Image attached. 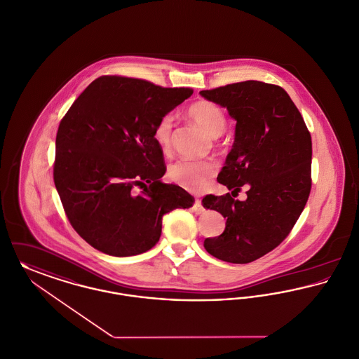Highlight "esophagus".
<instances>
[{
  "instance_id": "1",
  "label": "esophagus",
  "mask_w": 359,
  "mask_h": 359,
  "mask_svg": "<svg viewBox=\"0 0 359 359\" xmlns=\"http://www.w3.org/2000/svg\"><path fill=\"white\" fill-rule=\"evenodd\" d=\"M192 209H194V211H195L196 214H202V212L205 211V209H203V206H202V203H201V201H199V199H195V203H194Z\"/></svg>"
}]
</instances>
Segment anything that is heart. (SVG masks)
Segmentation results:
<instances>
[{
    "instance_id": "1",
    "label": "heart",
    "mask_w": 359,
    "mask_h": 359,
    "mask_svg": "<svg viewBox=\"0 0 359 359\" xmlns=\"http://www.w3.org/2000/svg\"><path fill=\"white\" fill-rule=\"evenodd\" d=\"M189 116L202 127L211 137L219 135L226 127V116L221 107L209 100H198L189 107ZM173 116L163 115L156 123L153 135L157 145L164 153H168L172 147ZM218 165L212 160H179L170 164L169 179L186 190L201 192L210 186L211 180L217 173Z\"/></svg>"
}]
</instances>
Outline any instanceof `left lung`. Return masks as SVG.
Here are the masks:
<instances>
[{"label":"left lung","mask_w":359,"mask_h":359,"mask_svg":"<svg viewBox=\"0 0 359 359\" xmlns=\"http://www.w3.org/2000/svg\"><path fill=\"white\" fill-rule=\"evenodd\" d=\"M237 121L232 150L218 183L247 201L206 195L205 209L226 218L225 231L205 240L214 257L245 264L271 252L292 232L312 189V138L302 115L279 85L241 81L199 92Z\"/></svg>","instance_id":"8db88e82"}]
</instances>
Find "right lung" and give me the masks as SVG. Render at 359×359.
I'll list each match as a JSON object with an SVG mask.
<instances>
[{
	"mask_svg": "<svg viewBox=\"0 0 359 359\" xmlns=\"http://www.w3.org/2000/svg\"><path fill=\"white\" fill-rule=\"evenodd\" d=\"M142 79L102 76L65 114L55 140L54 183L65 214L100 252L131 256L154 247L163 217L194 196L161 183L167 167L153 131L192 95Z\"/></svg>",
	"mask_w": 359,
	"mask_h": 359,
	"instance_id": "add662e5",
	"label": "right lung"
}]
</instances>
